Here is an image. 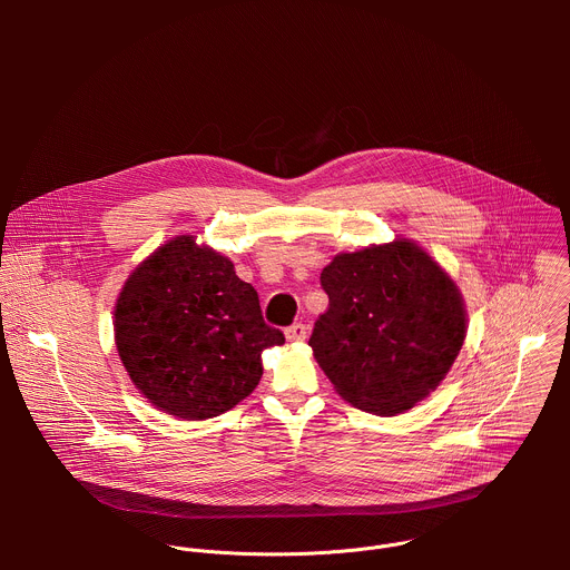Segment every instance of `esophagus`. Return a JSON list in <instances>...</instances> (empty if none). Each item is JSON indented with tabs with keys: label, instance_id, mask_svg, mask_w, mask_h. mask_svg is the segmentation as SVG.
Here are the masks:
<instances>
[{
	"label": "esophagus",
	"instance_id": "1",
	"mask_svg": "<svg viewBox=\"0 0 570 570\" xmlns=\"http://www.w3.org/2000/svg\"><path fill=\"white\" fill-rule=\"evenodd\" d=\"M308 336V327L304 322H295V324H291V327L286 330V338L291 341V343H297V341H304Z\"/></svg>",
	"mask_w": 570,
	"mask_h": 570
}]
</instances>
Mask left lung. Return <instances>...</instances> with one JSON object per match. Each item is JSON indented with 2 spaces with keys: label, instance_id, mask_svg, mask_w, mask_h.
Instances as JSON below:
<instances>
[{
  "label": "left lung",
  "instance_id": "obj_1",
  "mask_svg": "<svg viewBox=\"0 0 570 570\" xmlns=\"http://www.w3.org/2000/svg\"><path fill=\"white\" fill-rule=\"evenodd\" d=\"M330 297L308 345L338 394L399 415L431 394L466 336L458 286L411 240L338 255L320 275Z\"/></svg>",
  "mask_w": 570,
  "mask_h": 570
}]
</instances>
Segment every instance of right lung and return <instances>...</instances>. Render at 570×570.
Listing matches in <instances>:
<instances>
[{"label":"right lung","instance_id":"obj_1","mask_svg":"<svg viewBox=\"0 0 570 570\" xmlns=\"http://www.w3.org/2000/svg\"><path fill=\"white\" fill-rule=\"evenodd\" d=\"M124 367L159 411L216 417L259 383L262 352L284 343L234 264L176 236L128 277L115 308Z\"/></svg>","mask_w":570,"mask_h":570}]
</instances>
